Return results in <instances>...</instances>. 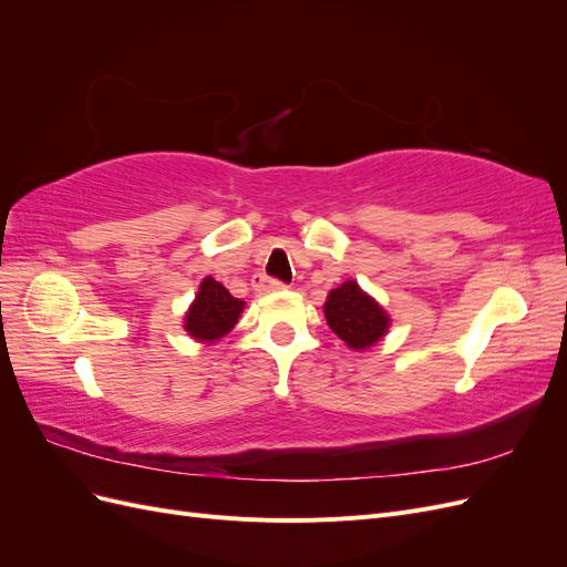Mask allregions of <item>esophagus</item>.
<instances>
[{
    "label": "esophagus",
    "instance_id": "obj_1",
    "mask_svg": "<svg viewBox=\"0 0 567 567\" xmlns=\"http://www.w3.org/2000/svg\"><path fill=\"white\" fill-rule=\"evenodd\" d=\"M252 288L262 296V293H277V290H284L286 284L279 279H269V277H265V274H257V277L252 279Z\"/></svg>",
    "mask_w": 567,
    "mask_h": 567
}]
</instances>
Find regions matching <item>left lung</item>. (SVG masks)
<instances>
[{"instance_id": "8db88e82", "label": "left lung", "mask_w": 567, "mask_h": 567, "mask_svg": "<svg viewBox=\"0 0 567 567\" xmlns=\"http://www.w3.org/2000/svg\"><path fill=\"white\" fill-rule=\"evenodd\" d=\"M323 315L331 331L340 340H346L352 350L375 346L390 326L388 315L367 293H362V288L354 281H346L331 290L329 300L323 305Z\"/></svg>"}]
</instances>
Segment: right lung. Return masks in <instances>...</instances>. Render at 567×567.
<instances>
[{
    "mask_svg": "<svg viewBox=\"0 0 567 567\" xmlns=\"http://www.w3.org/2000/svg\"><path fill=\"white\" fill-rule=\"evenodd\" d=\"M241 310H244V300L234 298L225 286L217 284L213 277H208L200 284L192 310L186 312L184 329L196 340L213 342L234 329V323L238 315H241Z\"/></svg>",
    "mask_w": 567,
    "mask_h": 567,
    "instance_id": "obj_1",
    "label": "right lung"
}]
</instances>
